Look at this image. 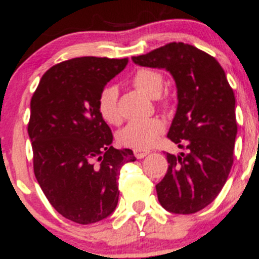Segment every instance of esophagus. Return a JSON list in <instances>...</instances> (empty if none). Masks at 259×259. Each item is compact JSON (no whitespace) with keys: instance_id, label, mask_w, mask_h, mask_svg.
I'll return each instance as SVG.
<instances>
[{"instance_id":"1","label":"esophagus","mask_w":259,"mask_h":259,"mask_svg":"<svg viewBox=\"0 0 259 259\" xmlns=\"http://www.w3.org/2000/svg\"><path fill=\"white\" fill-rule=\"evenodd\" d=\"M149 153H150V151L146 150V149H134V155L137 156L138 159H143L144 156L148 155Z\"/></svg>"}]
</instances>
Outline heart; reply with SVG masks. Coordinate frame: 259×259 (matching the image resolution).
<instances>
[{
    "label": "heart",
    "mask_w": 259,
    "mask_h": 259,
    "mask_svg": "<svg viewBox=\"0 0 259 259\" xmlns=\"http://www.w3.org/2000/svg\"><path fill=\"white\" fill-rule=\"evenodd\" d=\"M133 85L150 98H158L163 91L164 77L159 71L153 69H140L133 77ZM168 106V101H163ZM98 110L103 120L109 124L119 121L117 110V90L114 86H106L98 99ZM164 122L158 117L145 120H133L127 122L117 134V140L121 145L134 149L150 148L156 138L163 133Z\"/></svg>",
    "instance_id": "1"
}]
</instances>
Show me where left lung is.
Returning <instances> with one entry per match:
<instances>
[{
  "label": "left lung",
  "mask_w": 259,
  "mask_h": 259,
  "mask_svg": "<svg viewBox=\"0 0 259 259\" xmlns=\"http://www.w3.org/2000/svg\"><path fill=\"white\" fill-rule=\"evenodd\" d=\"M132 60L140 66L165 69L176 80L178 108L168 138L187 153H166L168 170L155 188L164 209L195 213L215 199L233 165V90L219 62L188 44L170 42Z\"/></svg>",
  "instance_id": "left-lung-1"
}]
</instances>
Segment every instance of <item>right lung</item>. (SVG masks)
Returning a JSON list of instances; mask_svg holds the SVG:
<instances>
[{
  "mask_svg": "<svg viewBox=\"0 0 259 259\" xmlns=\"http://www.w3.org/2000/svg\"><path fill=\"white\" fill-rule=\"evenodd\" d=\"M127 59L76 57L44 74L31 99L28 137L33 171L44 194L62 217L79 224L103 221L119 199L117 177L137 158L111 146L113 134L98 99Z\"/></svg>",
  "mask_w": 259,
  "mask_h": 259,
  "instance_id": "add662e5",
  "label": "right lung"
}]
</instances>
